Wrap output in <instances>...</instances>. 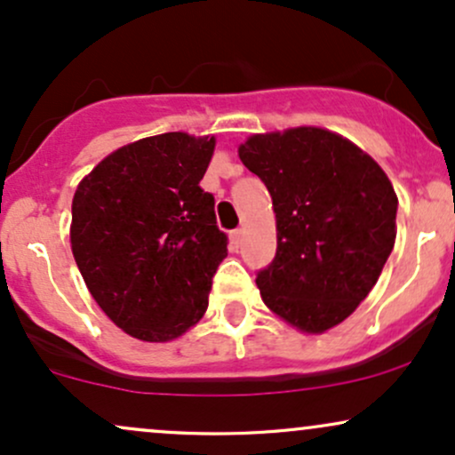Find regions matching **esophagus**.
Masks as SVG:
<instances>
[{"mask_svg":"<svg viewBox=\"0 0 455 455\" xmlns=\"http://www.w3.org/2000/svg\"><path fill=\"white\" fill-rule=\"evenodd\" d=\"M228 239H231V248L237 250L239 245H242V242H243V231H242V228H237V231H231V235H228Z\"/></svg>","mask_w":455,"mask_h":455,"instance_id":"obj_1","label":"esophagus"}]
</instances>
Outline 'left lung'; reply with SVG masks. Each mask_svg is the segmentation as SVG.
<instances>
[{"label": "left lung", "instance_id": "obj_1", "mask_svg": "<svg viewBox=\"0 0 455 455\" xmlns=\"http://www.w3.org/2000/svg\"><path fill=\"white\" fill-rule=\"evenodd\" d=\"M237 154L274 203L278 248L257 275L265 306L301 333L340 325L395 243L389 177L353 140L316 126L252 134Z\"/></svg>", "mask_w": 455, "mask_h": 455}]
</instances>
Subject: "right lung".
I'll return each mask as SVG.
<instances>
[{"instance_id": "obj_1", "label": "right lung", "mask_w": 455, "mask_h": 455, "mask_svg": "<svg viewBox=\"0 0 455 455\" xmlns=\"http://www.w3.org/2000/svg\"><path fill=\"white\" fill-rule=\"evenodd\" d=\"M216 137L164 132L115 149L78 181L70 245L96 304L143 342H171L205 315L227 257L201 190Z\"/></svg>"}]
</instances>
